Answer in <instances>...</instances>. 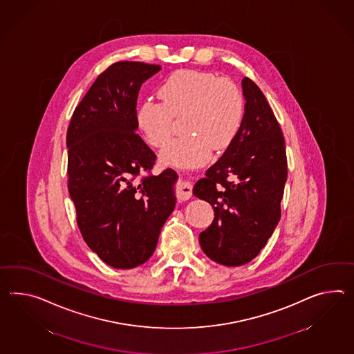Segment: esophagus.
<instances>
[{
	"label": "esophagus",
	"mask_w": 354,
	"mask_h": 354,
	"mask_svg": "<svg viewBox=\"0 0 354 354\" xmlns=\"http://www.w3.org/2000/svg\"><path fill=\"white\" fill-rule=\"evenodd\" d=\"M178 199L180 201H188L192 197V184L189 181L180 180L178 185V192H176Z\"/></svg>",
	"instance_id": "34e87169"
}]
</instances>
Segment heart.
<instances>
[{"label": "heart", "mask_w": 354, "mask_h": 354, "mask_svg": "<svg viewBox=\"0 0 354 354\" xmlns=\"http://www.w3.org/2000/svg\"><path fill=\"white\" fill-rule=\"evenodd\" d=\"M162 102L147 98L137 111V124L148 143L162 148L174 134V119L185 113L183 130L160 155L164 165L184 169L206 164L214 149L230 145L241 128L244 101L238 86L212 73L178 70L158 88Z\"/></svg>", "instance_id": "obj_1"}]
</instances>
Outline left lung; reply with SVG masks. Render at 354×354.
Listing matches in <instances>:
<instances>
[{
    "label": "left lung",
    "mask_w": 354,
    "mask_h": 354,
    "mask_svg": "<svg viewBox=\"0 0 354 354\" xmlns=\"http://www.w3.org/2000/svg\"><path fill=\"white\" fill-rule=\"evenodd\" d=\"M244 115L224 155L199 179L193 194L215 211L199 234L208 259L241 266L254 259L280 220L288 176L283 131L266 97L250 78L241 80Z\"/></svg>",
    "instance_id": "1"
}]
</instances>
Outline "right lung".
I'll return each instance as SVG.
<instances>
[{"instance_id":"obj_1","label":"right lung","mask_w":354,"mask_h":354,"mask_svg":"<svg viewBox=\"0 0 354 354\" xmlns=\"http://www.w3.org/2000/svg\"><path fill=\"white\" fill-rule=\"evenodd\" d=\"M160 65L120 61L95 79L70 120L69 194L88 247L115 268L151 259L173 214L178 174L147 175L156 155L136 133L137 98Z\"/></svg>"}]
</instances>
